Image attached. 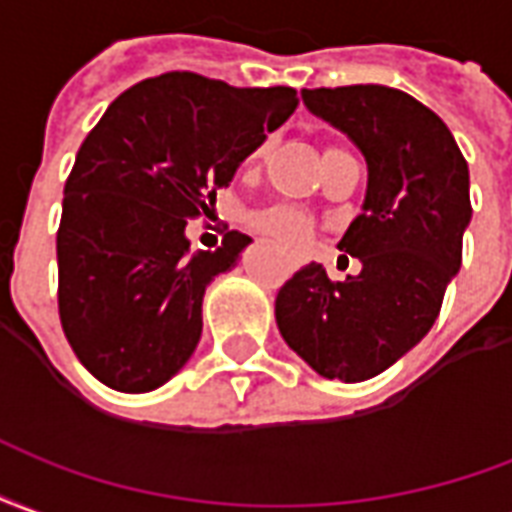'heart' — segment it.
Segmentation results:
<instances>
[{
    "label": "heart",
    "instance_id": "heart-1",
    "mask_svg": "<svg viewBox=\"0 0 512 512\" xmlns=\"http://www.w3.org/2000/svg\"><path fill=\"white\" fill-rule=\"evenodd\" d=\"M264 149L267 147H261L256 155H264ZM253 226L283 248H302L311 240V220L294 207H270V210L259 212L253 218Z\"/></svg>",
    "mask_w": 512,
    "mask_h": 512
}]
</instances>
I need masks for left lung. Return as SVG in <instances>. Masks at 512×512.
Listing matches in <instances>:
<instances>
[{
  "label": "left lung",
  "instance_id": "8db88e82",
  "mask_svg": "<svg viewBox=\"0 0 512 512\" xmlns=\"http://www.w3.org/2000/svg\"><path fill=\"white\" fill-rule=\"evenodd\" d=\"M302 103L363 152V210L338 242L363 270L333 283L305 264L278 292L275 322L316 374L365 382L434 327L472 220L469 166L445 122L401 89H302Z\"/></svg>",
  "mask_w": 512,
  "mask_h": 512
}]
</instances>
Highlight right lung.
<instances>
[{"label": "right lung", "instance_id": "obj_1", "mask_svg": "<svg viewBox=\"0 0 512 512\" xmlns=\"http://www.w3.org/2000/svg\"><path fill=\"white\" fill-rule=\"evenodd\" d=\"M294 108L292 87L163 73L122 92L84 138L57 231L59 319L98 382L149 393L196 352L204 292L251 237L190 253L185 226Z\"/></svg>", "mask_w": 512, "mask_h": 512}]
</instances>
